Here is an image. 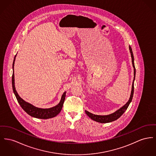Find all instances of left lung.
Segmentation results:
<instances>
[{
  "instance_id": "obj_1",
  "label": "left lung",
  "mask_w": 156,
  "mask_h": 156,
  "mask_svg": "<svg viewBox=\"0 0 156 156\" xmlns=\"http://www.w3.org/2000/svg\"><path fill=\"white\" fill-rule=\"evenodd\" d=\"M129 50L131 54V59H132V64L134 68V80L133 81L132 83V88H131V94H130V97L127 101V102L123 105L122 107H121L119 109L117 110L116 111H115L114 112L110 114L109 115H95L93 114L91 112L87 111L85 110V113L87 114V115L91 118V119L97 121L98 122H100V123H107V122H111L112 121H114L116 119H119V117L124 114V112L126 111L127 109L130 102L132 101L133 99V94H134V82L135 80V77H136V68H135V66H134V56H133V53L132 51V49L131 48V46L129 45Z\"/></svg>"
}]
</instances>
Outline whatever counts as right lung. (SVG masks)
Returning a JSON list of instances; mask_svg holds the SVG:
<instances>
[{
    "label": "right lung",
    "instance_id": "add662e5",
    "mask_svg": "<svg viewBox=\"0 0 156 156\" xmlns=\"http://www.w3.org/2000/svg\"><path fill=\"white\" fill-rule=\"evenodd\" d=\"M17 55V54H16ZM16 55H15L13 62L12 65L13 68V74H12V88L13 91L15 95V97L18 100L19 104H20V107L22 109L24 110L28 114L30 115L31 117L39 119H48L55 117L62 110L64 102L65 96H66V92H64L61 97V101L59 102L58 104L55 105L53 107L49 108H41L35 107L32 104L29 103L28 102L23 100L19 95L16 90L15 85V75H14V64L15 61V58Z\"/></svg>",
    "mask_w": 156,
    "mask_h": 156
}]
</instances>
